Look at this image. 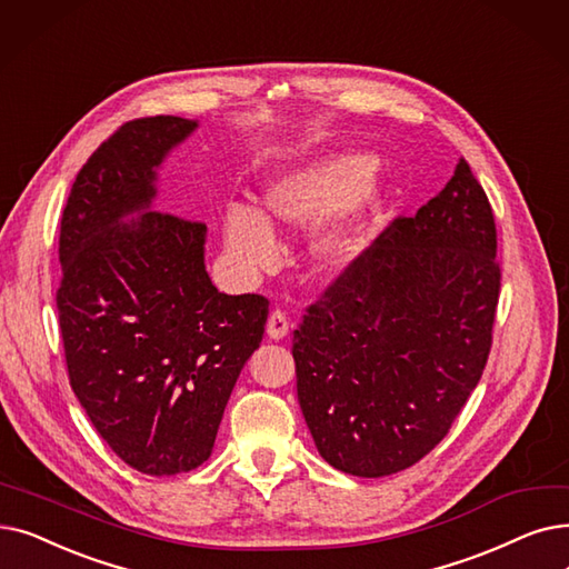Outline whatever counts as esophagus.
I'll list each match as a JSON object with an SVG mask.
<instances>
[{
  "label": "esophagus",
  "mask_w": 569,
  "mask_h": 569,
  "mask_svg": "<svg viewBox=\"0 0 569 569\" xmlns=\"http://www.w3.org/2000/svg\"><path fill=\"white\" fill-rule=\"evenodd\" d=\"M290 332V318L286 316V311L281 309H274L269 313V320H267V335L269 339H286Z\"/></svg>",
  "instance_id": "34e87169"
}]
</instances>
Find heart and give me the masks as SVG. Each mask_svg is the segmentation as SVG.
<instances>
[{
  "label": "heart",
  "instance_id": "b5f03b06",
  "mask_svg": "<svg viewBox=\"0 0 569 569\" xmlns=\"http://www.w3.org/2000/svg\"><path fill=\"white\" fill-rule=\"evenodd\" d=\"M372 171V158L349 151L271 179L260 192L258 211L246 207L226 211L220 234L230 260L243 274H256L279 258L271 228H309L337 213L313 234L309 253L323 271L349 267L362 253L381 211L379 188L369 179Z\"/></svg>",
  "mask_w": 569,
  "mask_h": 569
}]
</instances>
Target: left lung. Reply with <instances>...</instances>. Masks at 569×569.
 <instances>
[{"label": "left lung", "mask_w": 569, "mask_h": 569, "mask_svg": "<svg viewBox=\"0 0 569 569\" xmlns=\"http://www.w3.org/2000/svg\"><path fill=\"white\" fill-rule=\"evenodd\" d=\"M496 218L460 158L451 181L395 218L292 332L298 400L318 453L388 477L447 437L483 375L500 298Z\"/></svg>", "instance_id": "1"}]
</instances>
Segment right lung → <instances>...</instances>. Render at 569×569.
<instances>
[{
    "mask_svg": "<svg viewBox=\"0 0 569 569\" xmlns=\"http://www.w3.org/2000/svg\"><path fill=\"white\" fill-rule=\"evenodd\" d=\"M194 130L179 116L126 122L81 167L60 226L71 390L111 451L151 477L211 456L269 313L262 295L211 283L204 223L151 209L158 167Z\"/></svg>",
    "mask_w": 569,
    "mask_h": 569,
    "instance_id": "right-lung-1",
    "label": "right lung"
}]
</instances>
